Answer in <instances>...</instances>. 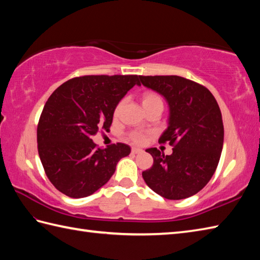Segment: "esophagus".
I'll return each instance as SVG.
<instances>
[{
  "mask_svg": "<svg viewBox=\"0 0 260 260\" xmlns=\"http://www.w3.org/2000/svg\"><path fill=\"white\" fill-rule=\"evenodd\" d=\"M142 152H143V150H141V148H137V147L132 148V153H133V154H140Z\"/></svg>",
  "mask_w": 260,
  "mask_h": 260,
  "instance_id": "esophagus-1",
  "label": "esophagus"
}]
</instances>
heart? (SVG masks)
Here are the masks:
<instances>
[{
  "mask_svg": "<svg viewBox=\"0 0 260 260\" xmlns=\"http://www.w3.org/2000/svg\"><path fill=\"white\" fill-rule=\"evenodd\" d=\"M155 104H163L162 98L158 95V93L154 92V91H145L144 93H143L142 105H143V107H144V109L151 107ZM123 105H124V101H120L117 105H116V107L114 109L115 117H118V116L120 115L121 109H123ZM146 136H147V134L143 133V132H132V133L128 134L129 140L132 142L136 143V144H142V143L145 141Z\"/></svg>",
  "mask_w": 260,
  "mask_h": 260,
  "instance_id": "heart-1",
  "label": "heart"
}]
</instances>
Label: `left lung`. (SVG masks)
Here are the masks:
<instances>
[{"mask_svg": "<svg viewBox=\"0 0 260 260\" xmlns=\"http://www.w3.org/2000/svg\"><path fill=\"white\" fill-rule=\"evenodd\" d=\"M141 82L167 99L169 126L158 143L173 146L171 155L146 150L153 165L142 173L161 197L181 200L207 185L218 167L223 146L221 110L208 88L180 76H140Z\"/></svg>", "mask_w": 260, "mask_h": 260, "instance_id": "1", "label": "left lung"}]
</instances>
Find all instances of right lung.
Returning <instances> with one entry per match:
<instances>
[{"instance_id": "1", "label": "right lung", "mask_w": 260, "mask_h": 260, "mask_svg": "<svg viewBox=\"0 0 260 260\" xmlns=\"http://www.w3.org/2000/svg\"><path fill=\"white\" fill-rule=\"evenodd\" d=\"M140 76H82L54 90L43 107L37 129L38 152L45 172L63 194L79 199L106 184L121 157L123 143L97 147L91 136L108 129L114 109Z\"/></svg>"}]
</instances>
